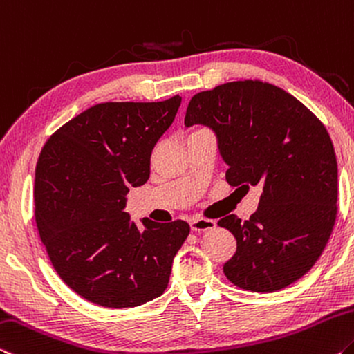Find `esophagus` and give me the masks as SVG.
Returning a JSON list of instances; mask_svg holds the SVG:
<instances>
[{"mask_svg": "<svg viewBox=\"0 0 354 354\" xmlns=\"http://www.w3.org/2000/svg\"><path fill=\"white\" fill-rule=\"evenodd\" d=\"M189 225H191V230L193 232H205V230H210L216 225V223L213 221V219H207V218H191L189 219Z\"/></svg>", "mask_w": 354, "mask_h": 354, "instance_id": "esophagus-1", "label": "esophagus"}]
</instances>
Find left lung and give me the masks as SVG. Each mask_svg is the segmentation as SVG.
<instances>
[{"label": "left lung", "instance_id": "obj_1", "mask_svg": "<svg viewBox=\"0 0 354 354\" xmlns=\"http://www.w3.org/2000/svg\"><path fill=\"white\" fill-rule=\"evenodd\" d=\"M196 124L215 131L227 183L262 191L248 221H218L236 240L225 277L259 293L288 287L322 256L337 215V160L326 129L293 95L260 80L196 94L185 125Z\"/></svg>", "mask_w": 354, "mask_h": 354}]
</instances>
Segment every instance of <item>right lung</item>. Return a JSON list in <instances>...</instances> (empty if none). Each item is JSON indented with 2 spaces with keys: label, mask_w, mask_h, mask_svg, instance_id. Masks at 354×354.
I'll return each mask as SVG.
<instances>
[{
  "label": "right lung",
  "mask_w": 354,
  "mask_h": 354,
  "mask_svg": "<svg viewBox=\"0 0 354 354\" xmlns=\"http://www.w3.org/2000/svg\"><path fill=\"white\" fill-rule=\"evenodd\" d=\"M182 97L108 102L86 109L45 142L34 180V215L51 265L75 293L122 309L158 298L188 223L144 229L124 212L127 193L150 176V155Z\"/></svg>",
  "instance_id": "obj_1"
}]
</instances>
